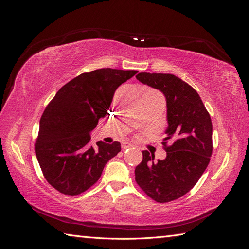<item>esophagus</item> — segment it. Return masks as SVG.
<instances>
[{
    "instance_id": "34e87169",
    "label": "esophagus",
    "mask_w": 249,
    "mask_h": 249,
    "mask_svg": "<svg viewBox=\"0 0 249 249\" xmlns=\"http://www.w3.org/2000/svg\"><path fill=\"white\" fill-rule=\"evenodd\" d=\"M133 145L131 144V143H127V142H124V143H123L122 144V149L123 150H125L126 148H130V147H132Z\"/></svg>"
}]
</instances>
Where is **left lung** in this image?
<instances>
[{
	"label": "left lung",
	"mask_w": 249,
	"mask_h": 249,
	"mask_svg": "<svg viewBox=\"0 0 249 249\" xmlns=\"http://www.w3.org/2000/svg\"><path fill=\"white\" fill-rule=\"evenodd\" d=\"M139 82L160 90L166 99L168 126L164 160L143 150L135 179L150 198L168 202L182 197L198 182L212 156V120L196 90L171 73L140 72ZM172 145L167 147V141Z\"/></svg>",
	"instance_id": "left-lung-1"
}]
</instances>
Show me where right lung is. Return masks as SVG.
Returning <instances> with one entry per match:
<instances>
[{
  "label": "right lung",
  "mask_w": 249,
  "mask_h": 249,
  "mask_svg": "<svg viewBox=\"0 0 249 249\" xmlns=\"http://www.w3.org/2000/svg\"><path fill=\"white\" fill-rule=\"evenodd\" d=\"M137 71L101 69L84 72L59 89L44 110L35 143L37 160L51 186L78 195L94 185L120 143H90V133L108 113L115 90Z\"/></svg>",
  "instance_id": "right-lung-1"
}]
</instances>
